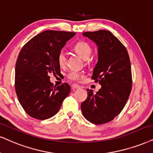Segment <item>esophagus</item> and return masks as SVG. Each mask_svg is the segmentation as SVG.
<instances>
[{"mask_svg": "<svg viewBox=\"0 0 153 153\" xmlns=\"http://www.w3.org/2000/svg\"><path fill=\"white\" fill-rule=\"evenodd\" d=\"M71 88H72L73 90H76V89H80V87L79 86V85H78L74 84V85H73L72 86H71Z\"/></svg>", "mask_w": 153, "mask_h": 153, "instance_id": "1", "label": "esophagus"}]
</instances>
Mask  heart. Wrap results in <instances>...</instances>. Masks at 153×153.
<instances>
[{"label":"heart","mask_w":153,"mask_h":153,"mask_svg":"<svg viewBox=\"0 0 153 153\" xmlns=\"http://www.w3.org/2000/svg\"><path fill=\"white\" fill-rule=\"evenodd\" d=\"M73 49L77 53H78L84 60H88L90 59L91 54L92 53V49L88 42L81 41L77 42L73 46ZM58 63L61 67L64 66L66 63V56L64 51H61L58 54ZM82 76V73L79 71L72 70L68 73L67 78L73 81H78L81 77Z\"/></svg>","instance_id":"b5f03b06"}]
</instances>
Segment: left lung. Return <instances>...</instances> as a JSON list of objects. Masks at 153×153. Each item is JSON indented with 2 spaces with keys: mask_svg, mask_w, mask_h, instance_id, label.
<instances>
[{
  "mask_svg": "<svg viewBox=\"0 0 153 153\" xmlns=\"http://www.w3.org/2000/svg\"><path fill=\"white\" fill-rule=\"evenodd\" d=\"M98 46V61L92 79L102 85L96 94L88 90L81 104L82 114L94 124H104L119 115L126 104L132 87L129 56L123 44L106 30L83 32Z\"/></svg>",
  "mask_w": 153,
  "mask_h": 153,
  "instance_id": "left-lung-1",
  "label": "left lung"
}]
</instances>
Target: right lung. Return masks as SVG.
<instances>
[{"mask_svg":"<svg viewBox=\"0 0 153 153\" xmlns=\"http://www.w3.org/2000/svg\"><path fill=\"white\" fill-rule=\"evenodd\" d=\"M75 32L46 30L23 46L15 65V88L17 98L29 116L39 120L57 114L68 95V83L59 86L50 82V74L60 73L58 54Z\"/></svg>","mask_w":153,"mask_h":153,"instance_id":"obj_1","label":"right lung"}]
</instances>
